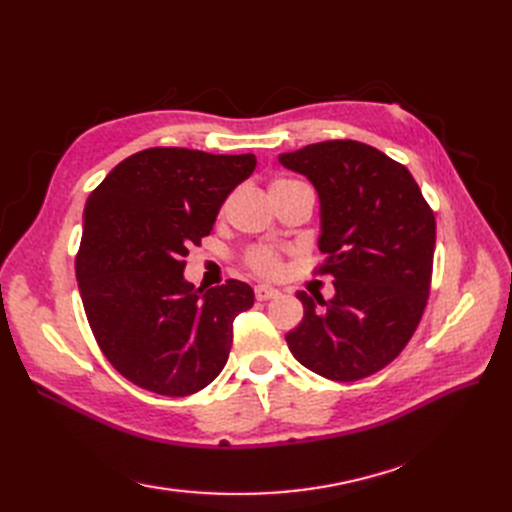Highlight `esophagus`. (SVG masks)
Returning <instances> with one entry per match:
<instances>
[{"instance_id":"1","label":"esophagus","mask_w":512,"mask_h":512,"mask_svg":"<svg viewBox=\"0 0 512 512\" xmlns=\"http://www.w3.org/2000/svg\"><path fill=\"white\" fill-rule=\"evenodd\" d=\"M254 294H256L258 301H269V299L280 297V290L273 288V286H267V284H258L254 288Z\"/></svg>"}]
</instances>
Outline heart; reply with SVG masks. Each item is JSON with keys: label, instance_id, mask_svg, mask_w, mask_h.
<instances>
[{"label": "heart", "instance_id": "heart-1", "mask_svg": "<svg viewBox=\"0 0 512 512\" xmlns=\"http://www.w3.org/2000/svg\"><path fill=\"white\" fill-rule=\"evenodd\" d=\"M294 183H299V181L297 179H275L271 183V190L286 188V185H294ZM245 265L250 267L254 273H258V275L275 277V275L282 273L284 260H282V252L277 250V247L256 245V247H250V250H247Z\"/></svg>", "mask_w": 512, "mask_h": 512}]
</instances>
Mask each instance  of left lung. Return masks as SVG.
<instances>
[{"instance_id":"left-lung-1","label":"left lung","mask_w":512,"mask_h":512,"mask_svg":"<svg viewBox=\"0 0 512 512\" xmlns=\"http://www.w3.org/2000/svg\"><path fill=\"white\" fill-rule=\"evenodd\" d=\"M320 196L324 262L335 297L299 292L303 320L286 335L314 374L354 382L395 361L423 318L433 271L436 215L410 170L359 141H322L282 153Z\"/></svg>"}]
</instances>
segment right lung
Wrapping results in <instances>:
<instances>
[{
  "label": "right lung",
  "mask_w": 512,
  "mask_h": 512,
  "mask_svg": "<svg viewBox=\"0 0 512 512\" xmlns=\"http://www.w3.org/2000/svg\"><path fill=\"white\" fill-rule=\"evenodd\" d=\"M254 168V153L151 147L89 194L76 282L100 350L141 389L185 397L224 369L232 322L254 305V290L239 280L196 290L183 258Z\"/></svg>",
  "instance_id": "obj_1"
}]
</instances>
